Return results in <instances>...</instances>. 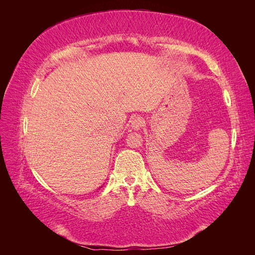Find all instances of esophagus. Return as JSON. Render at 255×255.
Wrapping results in <instances>:
<instances>
[{
	"label": "esophagus",
	"mask_w": 255,
	"mask_h": 255,
	"mask_svg": "<svg viewBox=\"0 0 255 255\" xmlns=\"http://www.w3.org/2000/svg\"><path fill=\"white\" fill-rule=\"evenodd\" d=\"M144 126V119L141 116H136L132 120H130V127L134 129H140Z\"/></svg>",
	"instance_id": "esophagus-1"
}]
</instances>
